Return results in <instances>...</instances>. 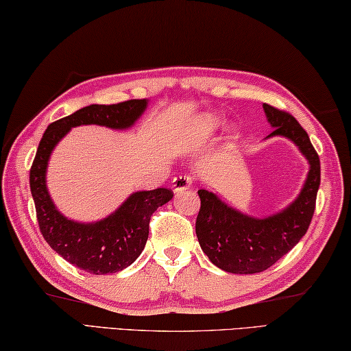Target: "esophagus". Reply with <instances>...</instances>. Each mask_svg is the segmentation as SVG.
Listing matches in <instances>:
<instances>
[{
  "mask_svg": "<svg viewBox=\"0 0 351 351\" xmlns=\"http://www.w3.org/2000/svg\"><path fill=\"white\" fill-rule=\"evenodd\" d=\"M193 185V179L189 176H177L174 177V180H172V191L176 194H179L182 191H185V189L191 188Z\"/></svg>",
  "mask_w": 351,
  "mask_h": 351,
  "instance_id": "34e87169",
  "label": "esophagus"
}]
</instances>
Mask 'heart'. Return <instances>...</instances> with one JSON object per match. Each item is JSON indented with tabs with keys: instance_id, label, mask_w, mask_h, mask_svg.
<instances>
[{
	"instance_id": "obj_1",
	"label": "heart",
	"mask_w": 351,
	"mask_h": 351,
	"mask_svg": "<svg viewBox=\"0 0 351 351\" xmlns=\"http://www.w3.org/2000/svg\"><path fill=\"white\" fill-rule=\"evenodd\" d=\"M226 124V121L221 117H217V114H211V113H206V114H200L196 119H194V134L196 136L202 138H211L215 136L217 132L222 129V125Z\"/></svg>"
}]
</instances>
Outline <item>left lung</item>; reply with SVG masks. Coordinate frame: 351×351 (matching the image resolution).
<instances>
[{"mask_svg": "<svg viewBox=\"0 0 351 351\" xmlns=\"http://www.w3.org/2000/svg\"><path fill=\"white\" fill-rule=\"evenodd\" d=\"M274 129L266 140L281 136L294 143L309 165L300 193L285 208L256 217L228 205L216 193L199 189L200 211L196 234L202 252L216 267L230 274L250 275L266 271L303 238L311 223L320 185L319 155L306 130L292 114L263 104Z\"/></svg>", "mask_w": 351, "mask_h": 351, "instance_id": "1", "label": "left lung"}]
</instances>
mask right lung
Here are the masks:
<instances>
[{"mask_svg":"<svg viewBox=\"0 0 351 351\" xmlns=\"http://www.w3.org/2000/svg\"><path fill=\"white\" fill-rule=\"evenodd\" d=\"M147 106L149 99H132L113 106L91 104L49 124L40 140L29 177L40 230L51 249L85 272L104 275L129 267L145 249L151 215L169 202L172 191L166 188L135 191L102 219L76 221L63 215L51 197L46 183L49 158L71 129L93 124L128 130L143 117Z\"/></svg>","mask_w":351,"mask_h":351,"instance_id":"1","label":"right lung"}]
</instances>
